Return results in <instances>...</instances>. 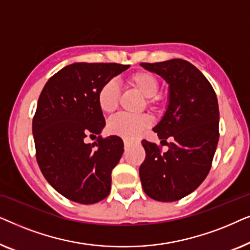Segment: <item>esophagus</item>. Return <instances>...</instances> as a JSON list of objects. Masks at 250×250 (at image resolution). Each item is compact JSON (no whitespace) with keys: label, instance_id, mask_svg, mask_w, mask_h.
<instances>
[{"label":"esophagus","instance_id":"obj_1","mask_svg":"<svg viewBox=\"0 0 250 250\" xmlns=\"http://www.w3.org/2000/svg\"><path fill=\"white\" fill-rule=\"evenodd\" d=\"M124 145H125L126 148H127V146H129V145H131V142L127 141V140H124Z\"/></svg>","mask_w":250,"mask_h":250}]
</instances>
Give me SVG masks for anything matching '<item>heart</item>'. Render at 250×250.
<instances>
[{
    "mask_svg": "<svg viewBox=\"0 0 250 250\" xmlns=\"http://www.w3.org/2000/svg\"><path fill=\"white\" fill-rule=\"evenodd\" d=\"M129 86L138 91L146 98V104L151 109H157L159 105L157 93L159 92V81L155 75L146 70H138L131 74L127 78ZM121 98V88L115 81H108L102 85L98 92V104L104 114H112L118 107ZM151 125L150 116L142 114L131 116L119 114L108 122V131L114 135L122 136L126 140L138 138L143 129Z\"/></svg>",
    "mask_w": 250,
    "mask_h": 250,
    "instance_id": "heart-1",
    "label": "heart"
}]
</instances>
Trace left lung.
Masks as SVG:
<instances>
[{
  "label": "left lung",
  "mask_w": 250,
  "mask_h": 250,
  "mask_svg": "<svg viewBox=\"0 0 250 250\" xmlns=\"http://www.w3.org/2000/svg\"><path fill=\"white\" fill-rule=\"evenodd\" d=\"M141 66L169 84V101L162 121L153 127L168 150L162 152L156 143L142 140L146 159L140 166V179L146 196L176 201L193 192L210 170L220 138L216 93L203 73L187 60Z\"/></svg>",
  "instance_id": "1"
}]
</instances>
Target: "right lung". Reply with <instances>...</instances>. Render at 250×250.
Returning a JSON list of instances; mask_svg holds the SVG:
<instances>
[{
	"label": "right lung",
	"instance_id": "right-lung-1",
	"mask_svg": "<svg viewBox=\"0 0 250 250\" xmlns=\"http://www.w3.org/2000/svg\"><path fill=\"white\" fill-rule=\"evenodd\" d=\"M128 64L76 62L54 74L43 87L33 118L36 160L47 182L75 203L95 204L111 189V172L124 152L119 136L100 134L105 121L98 92Z\"/></svg>",
	"mask_w": 250,
	"mask_h": 250
}]
</instances>
